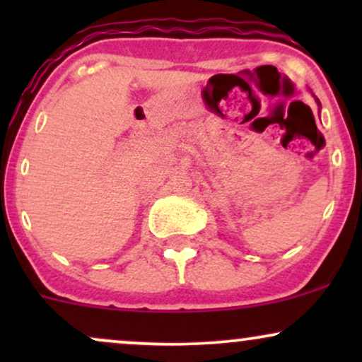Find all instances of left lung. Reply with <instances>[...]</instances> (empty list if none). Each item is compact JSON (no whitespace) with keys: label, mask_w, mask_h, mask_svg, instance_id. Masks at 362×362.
Masks as SVG:
<instances>
[{"label":"left lung","mask_w":362,"mask_h":362,"mask_svg":"<svg viewBox=\"0 0 362 362\" xmlns=\"http://www.w3.org/2000/svg\"><path fill=\"white\" fill-rule=\"evenodd\" d=\"M311 95H313V93H311ZM313 97H315V95H313ZM315 100H317V103H318V107H322V105H320V100H318V98H317V97H315Z\"/></svg>","instance_id":"obj_1"}]
</instances>
